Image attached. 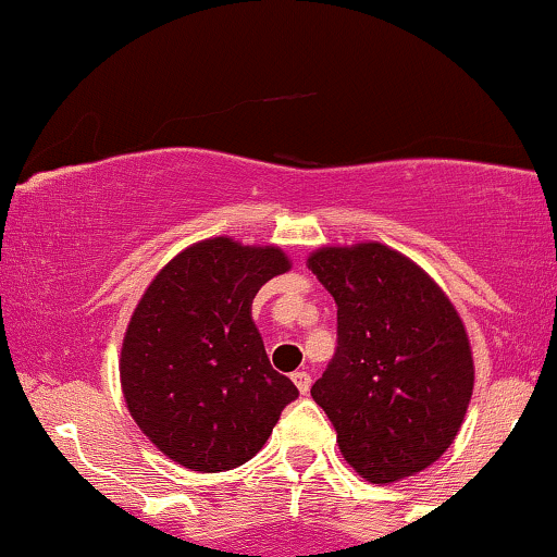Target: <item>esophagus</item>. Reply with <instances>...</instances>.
<instances>
[{
  "instance_id": "esophagus-1",
  "label": "esophagus",
  "mask_w": 557,
  "mask_h": 557,
  "mask_svg": "<svg viewBox=\"0 0 557 557\" xmlns=\"http://www.w3.org/2000/svg\"><path fill=\"white\" fill-rule=\"evenodd\" d=\"M292 380H294V385L299 387L301 395L309 393V387H311V375H309V372H294Z\"/></svg>"
}]
</instances>
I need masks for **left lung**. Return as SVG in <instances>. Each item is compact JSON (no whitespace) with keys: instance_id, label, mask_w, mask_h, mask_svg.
Wrapping results in <instances>:
<instances>
[{"instance_id":"1","label":"left lung","mask_w":557,"mask_h":557,"mask_svg":"<svg viewBox=\"0 0 557 557\" xmlns=\"http://www.w3.org/2000/svg\"><path fill=\"white\" fill-rule=\"evenodd\" d=\"M307 265L337 301V352L311 398L342 456L372 484L418 474L454 444L474 393L459 311L385 243L317 248Z\"/></svg>"}]
</instances>
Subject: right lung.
<instances>
[{"instance_id": "obj_1", "label": "right lung", "mask_w": 557, "mask_h": 557, "mask_svg": "<svg viewBox=\"0 0 557 557\" xmlns=\"http://www.w3.org/2000/svg\"><path fill=\"white\" fill-rule=\"evenodd\" d=\"M292 261L278 246L218 235L151 278L124 332L121 391L144 436L180 467L215 474L261 451L299 391L271 368L250 317Z\"/></svg>"}]
</instances>
